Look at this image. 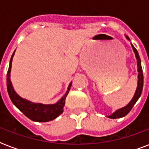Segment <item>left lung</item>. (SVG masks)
<instances>
[{
    "mask_svg": "<svg viewBox=\"0 0 149 149\" xmlns=\"http://www.w3.org/2000/svg\"><path fill=\"white\" fill-rule=\"evenodd\" d=\"M127 38L129 40V38L127 36ZM132 49L134 50V52L135 53V56L137 58V65H138V72H139V80H138V87L136 89V92L134 93V97L132 98L129 104H127V106H125L123 108H120L118 111H116L113 114H111V116H108V118H113V119H116V118H120L122 117H125V115H127V113H129L130 111L132 110L133 106H134L136 101L140 97V96L141 94V91H142V88H143V73H142V68H141V59L139 57V55L138 53V51L134 47V45H132Z\"/></svg>",
    "mask_w": 149,
    "mask_h": 149,
    "instance_id": "8db88e82",
    "label": "left lung"
}]
</instances>
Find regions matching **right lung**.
Listing matches in <instances>:
<instances>
[{"label":"right lung","mask_w":149,"mask_h":149,"mask_svg":"<svg viewBox=\"0 0 149 149\" xmlns=\"http://www.w3.org/2000/svg\"><path fill=\"white\" fill-rule=\"evenodd\" d=\"M15 55V52L12 54V56L10 58V65L8 68V73H7V88L11 101L27 118L31 119L34 121L38 122H47L49 120H54L58 115L63 112V107L65 105V98L67 97L69 91L70 90L72 83H70L68 86L67 91L63 96L62 99L56 103V104H34L31 102L22 98L18 96L14 91L10 79V69H11V63H12L13 56Z\"/></svg>","instance_id":"1"}]
</instances>
